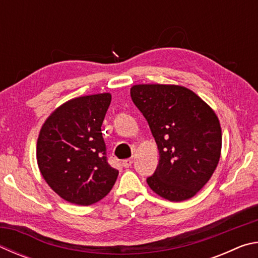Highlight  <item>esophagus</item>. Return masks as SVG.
Here are the masks:
<instances>
[{
	"label": "esophagus",
	"instance_id": "1",
	"mask_svg": "<svg viewBox=\"0 0 258 258\" xmlns=\"http://www.w3.org/2000/svg\"><path fill=\"white\" fill-rule=\"evenodd\" d=\"M132 163H133V159H131V158L124 159V160H123V166H124V167L127 168V167H130L131 165H132Z\"/></svg>",
	"mask_w": 258,
	"mask_h": 258
}]
</instances>
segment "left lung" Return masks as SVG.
<instances>
[{
    "label": "left lung",
    "mask_w": 258,
    "mask_h": 258,
    "mask_svg": "<svg viewBox=\"0 0 258 258\" xmlns=\"http://www.w3.org/2000/svg\"><path fill=\"white\" fill-rule=\"evenodd\" d=\"M131 98L159 150V164L147 178L148 185L171 202L192 198L220 160L222 131L216 113L195 92L178 85H134Z\"/></svg>",
    "instance_id": "left-lung-1"
}]
</instances>
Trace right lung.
<instances>
[{
    "mask_svg": "<svg viewBox=\"0 0 258 258\" xmlns=\"http://www.w3.org/2000/svg\"><path fill=\"white\" fill-rule=\"evenodd\" d=\"M110 101V93L72 99L42 126L36 148L38 168L51 189L68 203H98L118 176L107 161L101 133Z\"/></svg>",
    "mask_w": 258,
    "mask_h": 258,
    "instance_id": "right-lung-1",
    "label": "right lung"
}]
</instances>
